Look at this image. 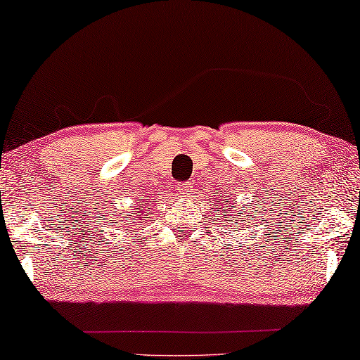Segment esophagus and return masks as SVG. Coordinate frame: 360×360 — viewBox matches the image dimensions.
<instances>
[{"label": "esophagus", "instance_id": "1", "mask_svg": "<svg viewBox=\"0 0 360 360\" xmlns=\"http://www.w3.org/2000/svg\"><path fill=\"white\" fill-rule=\"evenodd\" d=\"M191 191H193L191 181H180V184H176V186H175V193L180 194L181 198L190 196Z\"/></svg>", "mask_w": 360, "mask_h": 360}]
</instances>
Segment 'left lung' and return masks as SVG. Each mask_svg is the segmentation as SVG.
<instances>
[{
  "instance_id": "obj_1",
  "label": "left lung",
  "mask_w": 360,
  "mask_h": 360,
  "mask_svg": "<svg viewBox=\"0 0 360 360\" xmlns=\"http://www.w3.org/2000/svg\"><path fill=\"white\" fill-rule=\"evenodd\" d=\"M219 196V194H217ZM220 199H217V204L221 205V210H220V215L225 219V221H231L233 225H238V212H236V205L233 204V201H229V198L225 194V198H223V194L220 193ZM253 220V219H252Z\"/></svg>"
}]
</instances>
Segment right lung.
Returning <instances> with one entry per match:
<instances>
[{"instance_id":"right-lung-1","label":"right lung","mask_w":360,"mask_h":360,"mask_svg":"<svg viewBox=\"0 0 360 360\" xmlns=\"http://www.w3.org/2000/svg\"><path fill=\"white\" fill-rule=\"evenodd\" d=\"M148 219H150V217H146V212L143 209V205H139V209H132L131 212H129V215L126 217L129 231H134L135 226H137L139 223H143Z\"/></svg>"}]
</instances>
